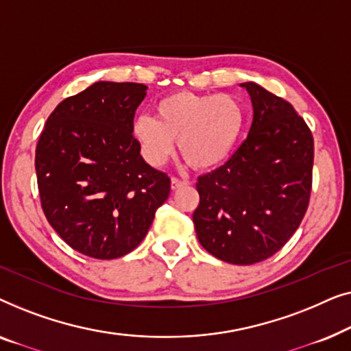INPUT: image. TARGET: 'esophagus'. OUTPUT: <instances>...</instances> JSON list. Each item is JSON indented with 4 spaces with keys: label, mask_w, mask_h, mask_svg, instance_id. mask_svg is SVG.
Returning <instances> with one entry per match:
<instances>
[{
    "label": "esophagus",
    "mask_w": 351,
    "mask_h": 351,
    "mask_svg": "<svg viewBox=\"0 0 351 351\" xmlns=\"http://www.w3.org/2000/svg\"><path fill=\"white\" fill-rule=\"evenodd\" d=\"M184 185H186V180H180V179H177V177H172V179H171L172 190L180 189V186H184Z\"/></svg>",
    "instance_id": "esophagus-1"
}]
</instances>
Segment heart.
I'll return each instance as SVG.
<instances>
[{"label":"heart","mask_w":351,"mask_h":351,"mask_svg":"<svg viewBox=\"0 0 351 351\" xmlns=\"http://www.w3.org/2000/svg\"><path fill=\"white\" fill-rule=\"evenodd\" d=\"M243 126V107L233 95L182 90L155 105V118L138 117L132 134L152 165H165L177 141L186 162L196 169H209L230 156Z\"/></svg>","instance_id":"b5f03b06"}]
</instances>
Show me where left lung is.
I'll list each match as a JSON object with an SVG mask.
<instances>
[{
    "label": "left lung",
    "instance_id": "1",
    "mask_svg": "<svg viewBox=\"0 0 351 351\" xmlns=\"http://www.w3.org/2000/svg\"><path fill=\"white\" fill-rule=\"evenodd\" d=\"M252 124L230 160L199 176L196 237L206 251L233 265H252L280 251L308 208L313 136L285 99L256 83Z\"/></svg>",
    "mask_w": 351,
    "mask_h": 351
}]
</instances>
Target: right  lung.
<instances>
[{
	"label": "right lung",
	"instance_id": "add662e5",
	"mask_svg": "<svg viewBox=\"0 0 351 351\" xmlns=\"http://www.w3.org/2000/svg\"><path fill=\"white\" fill-rule=\"evenodd\" d=\"M145 95V84L97 81L62 100L38 141L47 222L88 257L110 261L136 249L169 196L171 179L145 162L132 134Z\"/></svg>",
	"mask_w": 351,
	"mask_h": 351
}]
</instances>
